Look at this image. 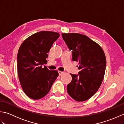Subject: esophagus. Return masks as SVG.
<instances>
[{
  "mask_svg": "<svg viewBox=\"0 0 124 124\" xmlns=\"http://www.w3.org/2000/svg\"><path fill=\"white\" fill-rule=\"evenodd\" d=\"M63 73H64V72H63V71H59V75H60V76L62 75Z\"/></svg>",
  "mask_w": 124,
  "mask_h": 124,
  "instance_id": "obj_1",
  "label": "esophagus"
}]
</instances>
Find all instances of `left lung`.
<instances>
[{"instance_id": "left-lung-1", "label": "left lung", "mask_w": 124, "mask_h": 124, "mask_svg": "<svg viewBox=\"0 0 124 124\" xmlns=\"http://www.w3.org/2000/svg\"><path fill=\"white\" fill-rule=\"evenodd\" d=\"M62 36L72 51V60L79 62L80 70L78 75L70 73L72 81L67 85L68 93L76 101H86L96 93L103 80L105 54L99 44L85 35L64 33Z\"/></svg>"}]
</instances>
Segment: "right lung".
I'll return each instance as SVG.
<instances>
[{"label":"right lung","mask_w":124,"mask_h":124,"mask_svg":"<svg viewBox=\"0 0 124 124\" xmlns=\"http://www.w3.org/2000/svg\"><path fill=\"white\" fill-rule=\"evenodd\" d=\"M60 37L57 32L43 31L29 37L23 42L17 56V73L24 93L38 100L48 94L59 76L56 70H49L47 63L48 53Z\"/></svg>","instance_id":"1"}]
</instances>
